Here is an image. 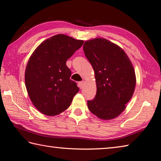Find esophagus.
Segmentation results:
<instances>
[{
    "label": "esophagus",
    "instance_id": "1",
    "mask_svg": "<svg viewBox=\"0 0 161 161\" xmlns=\"http://www.w3.org/2000/svg\"><path fill=\"white\" fill-rule=\"evenodd\" d=\"M83 85H84V81H80L79 82V86L80 89H82L83 87Z\"/></svg>",
    "mask_w": 161,
    "mask_h": 161
}]
</instances>
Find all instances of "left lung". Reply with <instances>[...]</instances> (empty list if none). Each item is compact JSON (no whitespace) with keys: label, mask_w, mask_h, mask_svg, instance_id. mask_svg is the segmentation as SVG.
Here are the masks:
<instances>
[{"label":"left lung","mask_w":161,"mask_h":161,"mask_svg":"<svg viewBox=\"0 0 161 161\" xmlns=\"http://www.w3.org/2000/svg\"><path fill=\"white\" fill-rule=\"evenodd\" d=\"M83 50L95 72L97 93L87 101L91 113L101 119L115 118L134 94L136 79L132 64L123 49L104 38L85 42Z\"/></svg>","instance_id":"8db88e82"}]
</instances>
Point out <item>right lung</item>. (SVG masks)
<instances>
[{"label":"right lung","mask_w":161,"mask_h":161,"mask_svg":"<svg viewBox=\"0 0 161 161\" xmlns=\"http://www.w3.org/2000/svg\"><path fill=\"white\" fill-rule=\"evenodd\" d=\"M83 43L58 34L43 42L30 56L25 72V86L31 102L41 113L58 115L70 105L79 88L70 79L66 61Z\"/></svg>","instance_id":"obj_1"}]
</instances>
